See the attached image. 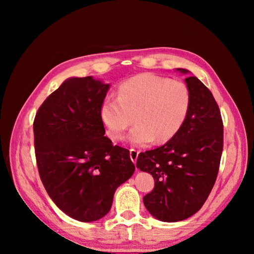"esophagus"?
I'll use <instances>...</instances> for the list:
<instances>
[{"mask_svg":"<svg viewBox=\"0 0 254 254\" xmlns=\"http://www.w3.org/2000/svg\"><path fill=\"white\" fill-rule=\"evenodd\" d=\"M138 154H139L138 150H136V149H130V158H131V160L133 161L134 164L136 163V159L138 157Z\"/></svg>","mask_w":254,"mask_h":254,"instance_id":"obj_1","label":"esophagus"}]
</instances>
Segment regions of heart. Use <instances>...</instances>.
I'll use <instances>...</instances> for the list:
<instances>
[{
	"mask_svg": "<svg viewBox=\"0 0 254 254\" xmlns=\"http://www.w3.org/2000/svg\"><path fill=\"white\" fill-rule=\"evenodd\" d=\"M191 108L188 86L168 77L143 73L119 85L116 97H107L100 104V120L112 141L120 139L133 120L135 127L128 142L146 146L155 139L168 142L185 124Z\"/></svg>",
	"mask_w": 254,
	"mask_h": 254,
	"instance_id": "b5f03b06",
	"label": "heart"
}]
</instances>
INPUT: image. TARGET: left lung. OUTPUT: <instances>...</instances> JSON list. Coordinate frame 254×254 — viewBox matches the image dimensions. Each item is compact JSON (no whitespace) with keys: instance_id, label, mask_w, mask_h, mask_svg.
I'll return each instance as SVG.
<instances>
[{"instance_id":"left-lung-1","label":"left lung","mask_w":254,"mask_h":254,"mask_svg":"<svg viewBox=\"0 0 254 254\" xmlns=\"http://www.w3.org/2000/svg\"><path fill=\"white\" fill-rule=\"evenodd\" d=\"M183 74L186 68H177ZM191 108L175 137L138 155L136 167L153 176L155 188L143 197L145 207L161 222L187 219L203 206L216 181L223 152L224 127L218 105L195 76L187 77Z\"/></svg>"}]
</instances>
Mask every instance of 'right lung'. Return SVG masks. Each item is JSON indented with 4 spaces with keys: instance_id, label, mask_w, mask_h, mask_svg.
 Returning <instances> with one entry per match:
<instances>
[{
    "instance_id": "obj_1",
    "label": "right lung",
    "mask_w": 254,
    "mask_h": 254,
    "mask_svg": "<svg viewBox=\"0 0 254 254\" xmlns=\"http://www.w3.org/2000/svg\"><path fill=\"white\" fill-rule=\"evenodd\" d=\"M110 85L93 76L64 80L34 121L35 153L46 191L62 212L89 223L108 214L135 166L105 136L99 108Z\"/></svg>"
}]
</instances>
